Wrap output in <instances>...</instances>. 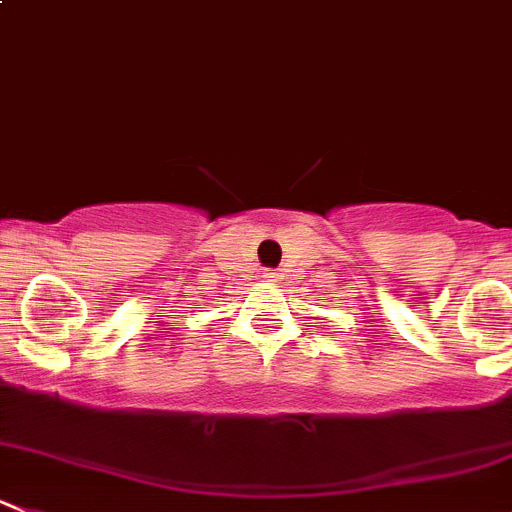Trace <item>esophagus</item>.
<instances>
[{"instance_id": "esophagus-1", "label": "esophagus", "mask_w": 512, "mask_h": 512, "mask_svg": "<svg viewBox=\"0 0 512 512\" xmlns=\"http://www.w3.org/2000/svg\"><path fill=\"white\" fill-rule=\"evenodd\" d=\"M262 277H265L267 282H280L285 275H282L280 270H265V272H262Z\"/></svg>"}]
</instances>
